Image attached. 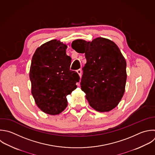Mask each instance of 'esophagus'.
I'll use <instances>...</instances> for the list:
<instances>
[{"label": "esophagus", "mask_w": 155, "mask_h": 155, "mask_svg": "<svg viewBox=\"0 0 155 155\" xmlns=\"http://www.w3.org/2000/svg\"><path fill=\"white\" fill-rule=\"evenodd\" d=\"M77 73L79 74L80 78H81V76H82V70L81 69H78L77 70Z\"/></svg>", "instance_id": "esophagus-1"}]
</instances>
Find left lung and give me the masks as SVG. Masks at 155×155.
<instances>
[{"label":"left lung","instance_id":"obj_1","mask_svg":"<svg viewBox=\"0 0 155 155\" xmlns=\"http://www.w3.org/2000/svg\"><path fill=\"white\" fill-rule=\"evenodd\" d=\"M73 50L85 53L81 87L90 105L97 111H109L120 101L127 80L126 61L113 41L97 38L92 42L74 41Z\"/></svg>","mask_w":155,"mask_h":155}]
</instances>
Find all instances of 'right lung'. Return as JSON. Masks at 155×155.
Returning a JSON list of instances; mask_svg holds the SVG:
<instances>
[{
	"mask_svg": "<svg viewBox=\"0 0 155 155\" xmlns=\"http://www.w3.org/2000/svg\"><path fill=\"white\" fill-rule=\"evenodd\" d=\"M67 46L56 39L38 48L31 60L30 79L31 93L38 107L55 115L67 107L66 96L77 88L80 78L70 70L71 58L66 54Z\"/></svg>",
	"mask_w": 155,
	"mask_h": 155,
	"instance_id": "1",
	"label": "right lung"
}]
</instances>
